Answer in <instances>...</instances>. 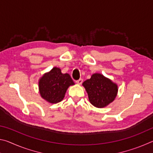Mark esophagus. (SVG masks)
Returning <instances> with one entry per match:
<instances>
[{"label":"esophagus","mask_w":153,"mask_h":153,"mask_svg":"<svg viewBox=\"0 0 153 153\" xmlns=\"http://www.w3.org/2000/svg\"><path fill=\"white\" fill-rule=\"evenodd\" d=\"M83 82V79H81V78H80V79H79L78 80H77V81H76V83H77V84H82V83Z\"/></svg>","instance_id":"obj_1"}]
</instances>
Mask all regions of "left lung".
Returning a JSON list of instances; mask_svg holds the SVG:
<instances>
[{"mask_svg": "<svg viewBox=\"0 0 153 153\" xmlns=\"http://www.w3.org/2000/svg\"><path fill=\"white\" fill-rule=\"evenodd\" d=\"M82 85L88 93L90 103L97 108H103L112 102L118 91L117 85L100 74H94Z\"/></svg>", "mask_w": 153, "mask_h": 153, "instance_id": "left-lung-1", "label": "left lung"}]
</instances>
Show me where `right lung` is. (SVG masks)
<instances>
[{
  "instance_id": "1",
  "label": "right lung",
  "mask_w": 153,
  "mask_h": 153,
  "mask_svg": "<svg viewBox=\"0 0 153 153\" xmlns=\"http://www.w3.org/2000/svg\"><path fill=\"white\" fill-rule=\"evenodd\" d=\"M74 84L69 74H62L58 67L44 74L38 82L40 96L52 104L61 102L69 86Z\"/></svg>"
}]
</instances>
